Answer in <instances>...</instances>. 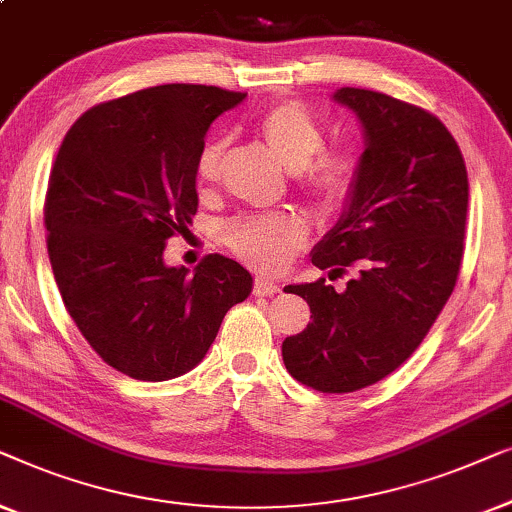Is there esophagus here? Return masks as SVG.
I'll return each mask as SVG.
<instances>
[{
	"mask_svg": "<svg viewBox=\"0 0 512 512\" xmlns=\"http://www.w3.org/2000/svg\"><path fill=\"white\" fill-rule=\"evenodd\" d=\"M253 292L257 294V297H271V294L280 292V285L273 283V280H266V278H262V276H257V278H255Z\"/></svg>",
	"mask_w": 512,
	"mask_h": 512,
	"instance_id": "obj_1",
	"label": "esophagus"
}]
</instances>
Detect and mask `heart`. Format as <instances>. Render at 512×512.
<instances>
[{
    "instance_id": "b5f03b06",
    "label": "heart",
    "mask_w": 512,
    "mask_h": 512,
    "mask_svg": "<svg viewBox=\"0 0 512 512\" xmlns=\"http://www.w3.org/2000/svg\"><path fill=\"white\" fill-rule=\"evenodd\" d=\"M264 139L290 171H297L299 185L322 204H338L357 183V160L350 153H325V132L320 122L297 102L271 106L259 120ZM227 155V139H213L199 150L194 178L199 185L218 181ZM308 225L299 213H255L232 220L225 239L246 262L266 271H278L290 262L306 241Z\"/></svg>"
}]
</instances>
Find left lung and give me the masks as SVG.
Wrapping results in <instances>:
<instances>
[{
  "label": "left lung",
  "mask_w": 512,
  "mask_h": 512,
  "mask_svg": "<svg viewBox=\"0 0 512 512\" xmlns=\"http://www.w3.org/2000/svg\"><path fill=\"white\" fill-rule=\"evenodd\" d=\"M364 129L357 183L336 225L313 248L318 269L357 276L343 292L287 285L311 306L306 329L283 341L292 378L318 392L369 387L413 355L455 290L464 255L469 176L436 115L383 92L331 95Z\"/></svg>",
  "instance_id": "8db88e82"
}]
</instances>
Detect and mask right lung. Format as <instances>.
Segmentation results:
<instances>
[{
  "label": "right lung",
  "instance_id": "1",
  "mask_svg": "<svg viewBox=\"0 0 512 512\" xmlns=\"http://www.w3.org/2000/svg\"><path fill=\"white\" fill-rule=\"evenodd\" d=\"M246 95L169 83L92 106L64 136L46 194L48 257L71 320L129 378L194 369L225 313L253 292L234 259L164 264L197 213L194 162L211 122Z\"/></svg>",
  "mask_w": 512,
  "mask_h": 512
}]
</instances>
